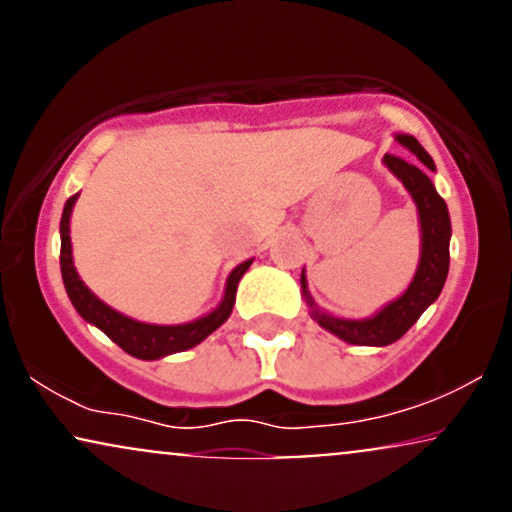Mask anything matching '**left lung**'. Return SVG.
<instances>
[{
	"label": "left lung",
	"instance_id": "1",
	"mask_svg": "<svg viewBox=\"0 0 512 512\" xmlns=\"http://www.w3.org/2000/svg\"><path fill=\"white\" fill-rule=\"evenodd\" d=\"M395 142L416 156V161H407V158L390 154H385L383 158L385 168L402 182L404 190L414 199L416 214H419L421 252L414 279H411L407 291L395 298V301L383 305L375 315L351 320V317H339L322 310L313 301V296H310L305 269L301 272V291L310 308V317L322 330L332 332L334 337H339L346 344L387 346L397 342L424 315L428 305L436 303V298L445 286V279H448L452 228L448 204L438 195L436 185L431 180V173H436V163H433L428 151L411 134H395Z\"/></svg>",
	"mask_w": 512,
	"mask_h": 512
}]
</instances>
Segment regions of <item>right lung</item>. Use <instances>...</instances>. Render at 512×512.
<instances>
[{"mask_svg":"<svg viewBox=\"0 0 512 512\" xmlns=\"http://www.w3.org/2000/svg\"><path fill=\"white\" fill-rule=\"evenodd\" d=\"M79 199V192L74 197L67 199L62 211L60 221V269H62V281L64 289L72 305L76 308L88 325L98 327L103 334H108L113 342L120 346L122 351H127L129 356L142 358V361H156V358L178 354V351H187L192 346L202 344L211 332L219 330L223 322L231 315L233 305H236V291L238 281L243 279V274L248 272L252 260L240 262L226 279V289H223L221 303L207 315L197 317L192 322H182V325H151V322H139L134 317H127L117 313L115 308H110L108 303H103L88 286L81 281L79 272L74 267L72 257V236H69V219H72V209Z\"/></svg>","mask_w":512,"mask_h":512,"instance_id":"add662e5","label":"right lung"}]
</instances>
